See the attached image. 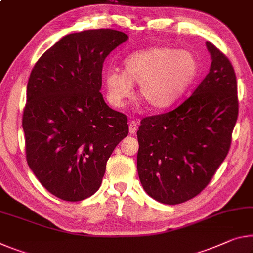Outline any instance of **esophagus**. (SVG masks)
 <instances>
[{
	"instance_id": "obj_1",
	"label": "esophagus",
	"mask_w": 253,
	"mask_h": 253,
	"mask_svg": "<svg viewBox=\"0 0 253 253\" xmlns=\"http://www.w3.org/2000/svg\"><path fill=\"white\" fill-rule=\"evenodd\" d=\"M128 127H129V134H135L136 131H137V123L135 122V120H131V122H129V124H128Z\"/></svg>"
}]
</instances>
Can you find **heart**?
Segmentation results:
<instances>
[{
	"instance_id": "b5f03b06",
	"label": "heart",
	"mask_w": 253,
	"mask_h": 253,
	"mask_svg": "<svg viewBox=\"0 0 253 253\" xmlns=\"http://www.w3.org/2000/svg\"><path fill=\"white\" fill-rule=\"evenodd\" d=\"M194 55L170 47H152L135 51L125 59V71L108 69L105 84L108 99L122 107L139 83V95L147 106L161 109L173 103L197 75Z\"/></svg>"
}]
</instances>
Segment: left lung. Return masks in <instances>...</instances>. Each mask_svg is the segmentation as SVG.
I'll return each instance as SVG.
<instances>
[{
	"instance_id": "8db88e82",
	"label": "left lung",
	"mask_w": 253,
	"mask_h": 253,
	"mask_svg": "<svg viewBox=\"0 0 253 253\" xmlns=\"http://www.w3.org/2000/svg\"><path fill=\"white\" fill-rule=\"evenodd\" d=\"M210 73L189 98L166 114L143 118L137 171L148 195L177 205L200 194L226 158L239 114L233 66L213 43Z\"/></svg>"
}]
</instances>
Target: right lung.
<instances>
[{
  "mask_svg": "<svg viewBox=\"0 0 253 253\" xmlns=\"http://www.w3.org/2000/svg\"><path fill=\"white\" fill-rule=\"evenodd\" d=\"M127 39L112 29L66 35L30 73L22 116L27 162L63 200L93 195L112 151L128 135L127 117L108 107L100 92L103 62Z\"/></svg>",
  "mask_w": 253,
  "mask_h": 253,
  "instance_id": "1",
  "label": "right lung"
}]
</instances>
